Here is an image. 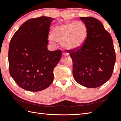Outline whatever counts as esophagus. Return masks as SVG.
Returning <instances> with one entry per match:
<instances>
[{
  "instance_id": "1",
  "label": "esophagus",
  "mask_w": 121,
  "mask_h": 121,
  "mask_svg": "<svg viewBox=\"0 0 121 121\" xmlns=\"http://www.w3.org/2000/svg\"><path fill=\"white\" fill-rule=\"evenodd\" d=\"M62 54L64 56H68V53H65V52H63Z\"/></svg>"
}]
</instances>
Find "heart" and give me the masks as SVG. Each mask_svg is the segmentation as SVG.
<instances>
[{
	"label": "heart",
	"instance_id": "1",
	"mask_svg": "<svg viewBox=\"0 0 121 121\" xmlns=\"http://www.w3.org/2000/svg\"><path fill=\"white\" fill-rule=\"evenodd\" d=\"M86 36V26L81 21L58 26L53 29L51 33L53 40L61 43L63 48L68 50L80 48Z\"/></svg>",
	"mask_w": 121,
	"mask_h": 121
}]
</instances>
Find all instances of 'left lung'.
Returning a JSON list of instances; mask_svg holds the SVG:
<instances>
[{
    "instance_id": "8db88e82",
    "label": "left lung",
    "mask_w": 121,
    "mask_h": 121,
    "mask_svg": "<svg viewBox=\"0 0 121 121\" xmlns=\"http://www.w3.org/2000/svg\"><path fill=\"white\" fill-rule=\"evenodd\" d=\"M87 28V36L80 48L67 50L73 60L75 80L89 88L99 87L111 77L116 61L110 34L93 17H80Z\"/></svg>"
}]
</instances>
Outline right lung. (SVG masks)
I'll return each mask as SVG.
<instances>
[{
	"label": "right lung",
	"mask_w": 121,
	"mask_h": 121,
	"mask_svg": "<svg viewBox=\"0 0 121 121\" xmlns=\"http://www.w3.org/2000/svg\"><path fill=\"white\" fill-rule=\"evenodd\" d=\"M53 20L47 16L29 19L10 41V75L20 87L27 91H42L53 81V70L62 56L61 50L50 51L47 47Z\"/></svg>",
	"instance_id": "1"
}]
</instances>
